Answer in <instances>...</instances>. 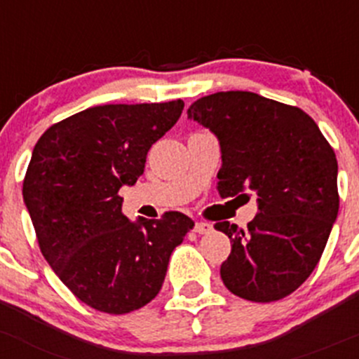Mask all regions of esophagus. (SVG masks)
Wrapping results in <instances>:
<instances>
[{"label":"esophagus","instance_id":"obj_1","mask_svg":"<svg viewBox=\"0 0 359 359\" xmlns=\"http://www.w3.org/2000/svg\"><path fill=\"white\" fill-rule=\"evenodd\" d=\"M211 225L210 224H206V222H196V225H194V232L196 233H208V232H211Z\"/></svg>","mask_w":359,"mask_h":359}]
</instances>
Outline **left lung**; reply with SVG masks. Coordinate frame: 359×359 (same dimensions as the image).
<instances>
[{"instance_id":"8db88e82","label":"left lung","mask_w":359,"mask_h":359,"mask_svg":"<svg viewBox=\"0 0 359 359\" xmlns=\"http://www.w3.org/2000/svg\"><path fill=\"white\" fill-rule=\"evenodd\" d=\"M187 116L220 141L218 194H258L259 211L248 229L215 224L232 241L220 266L225 287L255 303L289 296L318 265L337 218L334 149L301 108L248 90L201 97Z\"/></svg>"}]
</instances>
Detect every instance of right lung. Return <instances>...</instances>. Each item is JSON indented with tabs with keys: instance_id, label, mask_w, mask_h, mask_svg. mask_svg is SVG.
<instances>
[{
	"instance_id": "add662e5",
	"label": "right lung",
	"mask_w": 359,
	"mask_h": 359,
	"mask_svg": "<svg viewBox=\"0 0 359 359\" xmlns=\"http://www.w3.org/2000/svg\"><path fill=\"white\" fill-rule=\"evenodd\" d=\"M182 110V100L93 107L53 123L34 146L22 194L41 252L97 311L123 315L153 301L170 255L194 227L180 211L132 224L118 194Z\"/></svg>"
}]
</instances>
